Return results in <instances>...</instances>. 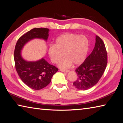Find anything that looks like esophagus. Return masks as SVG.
Wrapping results in <instances>:
<instances>
[{"label": "esophagus", "mask_w": 123, "mask_h": 123, "mask_svg": "<svg viewBox=\"0 0 123 123\" xmlns=\"http://www.w3.org/2000/svg\"><path fill=\"white\" fill-rule=\"evenodd\" d=\"M60 70L62 72H64V73H68L69 72V70H64V69H60Z\"/></svg>", "instance_id": "34e87169"}]
</instances>
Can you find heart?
Instances as JSON below:
<instances>
[{"label":"heart","instance_id":"heart-1","mask_svg":"<svg viewBox=\"0 0 123 123\" xmlns=\"http://www.w3.org/2000/svg\"><path fill=\"white\" fill-rule=\"evenodd\" d=\"M89 49V41L83 35L66 33L56 39L55 44L50 45L48 54L51 61L57 63L63 56H65L59 62L60 67L67 68L73 62L75 65L80 64L86 59Z\"/></svg>","mask_w":123,"mask_h":123}]
</instances>
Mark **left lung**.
<instances>
[{
  "mask_svg": "<svg viewBox=\"0 0 123 123\" xmlns=\"http://www.w3.org/2000/svg\"><path fill=\"white\" fill-rule=\"evenodd\" d=\"M95 37L93 51L75 70L78 79L73 86L79 90H87L96 85L106 67L107 55L105 44L98 36Z\"/></svg>",
  "mask_w": 123,
  "mask_h": 123,
  "instance_id": "8db88e82",
  "label": "left lung"
}]
</instances>
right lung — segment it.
<instances>
[{
  "label": "right lung",
  "mask_w": 123,
  "mask_h": 123,
  "mask_svg": "<svg viewBox=\"0 0 123 123\" xmlns=\"http://www.w3.org/2000/svg\"><path fill=\"white\" fill-rule=\"evenodd\" d=\"M49 30L47 28H34L27 32L18 39L14 51L15 67L22 81L30 88L39 90L51 82L53 75L59 69L51 65L44 58L36 61H27L23 59L21 51L24 45L35 38L47 41Z\"/></svg>",
  "instance_id": "1"
}]
</instances>
